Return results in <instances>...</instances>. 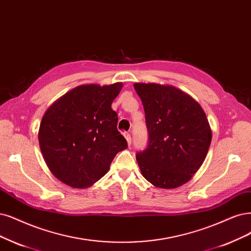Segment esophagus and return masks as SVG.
Returning a JSON list of instances; mask_svg holds the SVG:
<instances>
[{"mask_svg":"<svg viewBox=\"0 0 251 251\" xmlns=\"http://www.w3.org/2000/svg\"><path fill=\"white\" fill-rule=\"evenodd\" d=\"M124 136H125V138H126L127 143H128V146H131V135L129 134V133H127V132H125V133H124Z\"/></svg>","mask_w":251,"mask_h":251,"instance_id":"34e87169","label":"esophagus"}]
</instances>
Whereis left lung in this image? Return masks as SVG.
<instances>
[{"label": "left lung", "mask_w": 251, "mask_h": 251, "mask_svg": "<svg viewBox=\"0 0 251 251\" xmlns=\"http://www.w3.org/2000/svg\"><path fill=\"white\" fill-rule=\"evenodd\" d=\"M148 128L147 148L136 153L145 179L159 188L188 182L205 160L212 140L201 106L173 86L134 83Z\"/></svg>", "instance_id": "1"}]
</instances>
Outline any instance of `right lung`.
Returning a JSON list of instances; mask_svg holds the SVG:
<instances>
[{
  "label": "right lung",
  "instance_id": "add662e5",
  "mask_svg": "<svg viewBox=\"0 0 251 251\" xmlns=\"http://www.w3.org/2000/svg\"><path fill=\"white\" fill-rule=\"evenodd\" d=\"M123 85L79 86L46 110L39 128L43 158L53 176L73 188H86L107 173L127 142L111 108Z\"/></svg>",
  "mask_w": 251,
  "mask_h": 251
}]
</instances>
